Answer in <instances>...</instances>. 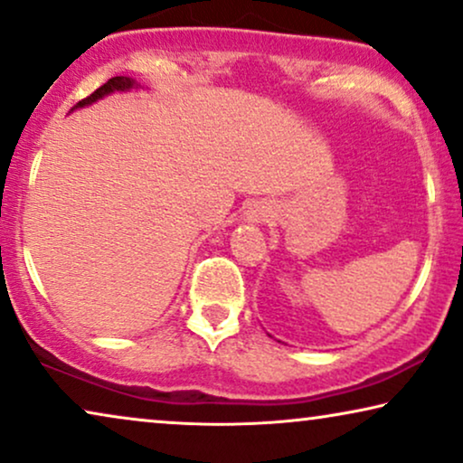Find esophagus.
Masks as SVG:
<instances>
[{
    "mask_svg": "<svg viewBox=\"0 0 463 463\" xmlns=\"http://www.w3.org/2000/svg\"><path fill=\"white\" fill-rule=\"evenodd\" d=\"M248 218L251 220V222H260L262 218H264V213H262V209H251V212L248 213Z\"/></svg>",
    "mask_w": 463,
    "mask_h": 463,
    "instance_id": "esophagus-1",
    "label": "esophagus"
}]
</instances>
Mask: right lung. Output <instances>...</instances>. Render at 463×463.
Returning a JSON list of instances; mask_svg holds the SVG:
<instances>
[{"instance_id":"obj_1","label":"right lung","mask_w":463,"mask_h":463,"mask_svg":"<svg viewBox=\"0 0 463 463\" xmlns=\"http://www.w3.org/2000/svg\"><path fill=\"white\" fill-rule=\"evenodd\" d=\"M133 86H135V82H133L131 78H125V76L109 78L106 84L99 86V89H97L95 92H90L89 97L82 99V101H78L76 106H73V108H84V106H89V103L97 101V99H101L103 95H108V92H114V90H127V89H133Z\"/></svg>"}]
</instances>
